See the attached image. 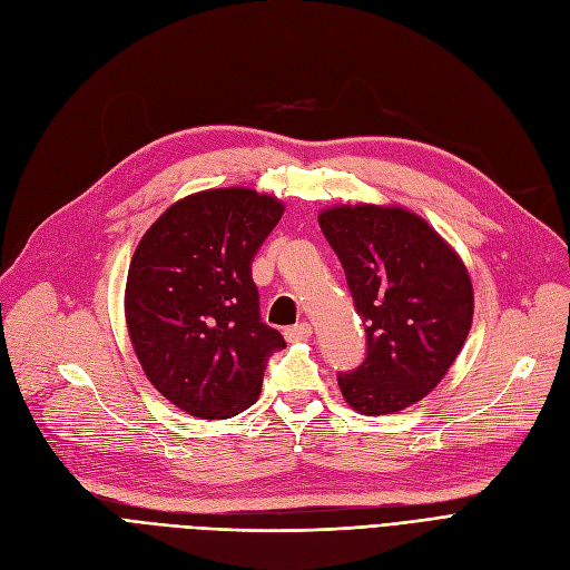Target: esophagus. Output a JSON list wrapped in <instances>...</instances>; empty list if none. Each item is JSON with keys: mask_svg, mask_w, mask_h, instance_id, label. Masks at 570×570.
Here are the masks:
<instances>
[{"mask_svg": "<svg viewBox=\"0 0 570 570\" xmlns=\"http://www.w3.org/2000/svg\"><path fill=\"white\" fill-rule=\"evenodd\" d=\"M284 335H286L288 341H307L309 335H312V326H309L307 322H301V324H296V326L286 328Z\"/></svg>", "mask_w": 570, "mask_h": 570, "instance_id": "obj_1", "label": "esophagus"}]
</instances>
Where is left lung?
I'll use <instances>...</instances> for the list:
<instances>
[{"label":"left lung","mask_w":570,"mask_h":570,"mask_svg":"<svg viewBox=\"0 0 570 570\" xmlns=\"http://www.w3.org/2000/svg\"><path fill=\"white\" fill-rule=\"evenodd\" d=\"M320 227L366 326L364 364L338 373L345 402L364 415L404 411L441 383L468 341L470 272L428 220L402 206H331Z\"/></svg>","instance_id":"8db88e82"}]
</instances>
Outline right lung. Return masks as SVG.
Returning a JSON list of instances; mask_svg holds the SVG:
<instances>
[{
	"label": "right lung",
	"mask_w": 570,
	"mask_h": 570,
	"mask_svg": "<svg viewBox=\"0 0 570 570\" xmlns=\"http://www.w3.org/2000/svg\"><path fill=\"white\" fill-rule=\"evenodd\" d=\"M284 204L248 187L204 189L168 206L129 265L124 314L159 394L202 420L256 404L265 364L286 347L261 322L250 263Z\"/></svg>",
	"instance_id": "obj_1"
}]
</instances>
